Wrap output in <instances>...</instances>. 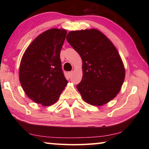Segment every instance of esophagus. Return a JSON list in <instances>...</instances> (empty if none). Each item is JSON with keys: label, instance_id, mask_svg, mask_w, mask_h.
I'll return each mask as SVG.
<instances>
[{"label": "esophagus", "instance_id": "1", "mask_svg": "<svg viewBox=\"0 0 149 149\" xmlns=\"http://www.w3.org/2000/svg\"><path fill=\"white\" fill-rule=\"evenodd\" d=\"M73 74H74V72H73V71H72V72H69L68 73V74L69 77H72V75H73Z\"/></svg>", "mask_w": 149, "mask_h": 149}]
</instances>
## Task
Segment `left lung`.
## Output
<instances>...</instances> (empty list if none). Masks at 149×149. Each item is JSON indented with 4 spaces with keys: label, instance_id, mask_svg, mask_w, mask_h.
<instances>
[{
    "label": "left lung",
    "instance_id": "left-lung-1",
    "mask_svg": "<svg viewBox=\"0 0 149 149\" xmlns=\"http://www.w3.org/2000/svg\"><path fill=\"white\" fill-rule=\"evenodd\" d=\"M70 45L82 60V79L77 85L83 100L100 107L116 97L124 81L125 70L112 42L97 29L71 31Z\"/></svg>",
    "mask_w": 149,
    "mask_h": 149
}]
</instances>
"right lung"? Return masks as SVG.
<instances>
[{
	"label": "right lung",
	"mask_w": 149,
	"mask_h": 149,
	"mask_svg": "<svg viewBox=\"0 0 149 149\" xmlns=\"http://www.w3.org/2000/svg\"><path fill=\"white\" fill-rule=\"evenodd\" d=\"M64 29L52 28L38 35L22 57L19 82L30 99L43 107L54 104L68 84L62 71L60 50Z\"/></svg>",
	"instance_id": "add662e5"
}]
</instances>
